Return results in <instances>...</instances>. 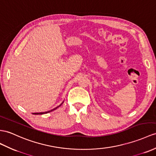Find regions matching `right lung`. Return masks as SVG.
I'll return each instance as SVG.
<instances>
[{
	"label": "right lung",
	"mask_w": 156,
	"mask_h": 156,
	"mask_svg": "<svg viewBox=\"0 0 156 156\" xmlns=\"http://www.w3.org/2000/svg\"><path fill=\"white\" fill-rule=\"evenodd\" d=\"M63 102H62V103L59 106H58V107H57L56 108L51 110V111H47V112H35V113H33V115H43V114H46V113H48V112H51V111H54V110H55L56 108H58L59 107H60V106L63 104Z\"/></svg>",
	"instance_id": "add662e5"
}]
</instances>
